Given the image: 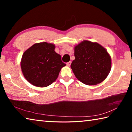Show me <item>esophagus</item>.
Wrapping results in <instances>:
<instances>
[{
    "label": "esophagus",
    "mask_w": 132,
    "mask_h": 132,
    "mask_svg": "<svg viewBox=\"0 0 132 132\" xmlns=\"http://www.w3.org/2000/svg\"><path fill=\"white\" fill-rule=\"evenodd\" d=\"M71 61H69V62H68V63H66V64H67V66H70V64H71Z\"/></svg>",
    "instance_id": "1"
}]
</instances>
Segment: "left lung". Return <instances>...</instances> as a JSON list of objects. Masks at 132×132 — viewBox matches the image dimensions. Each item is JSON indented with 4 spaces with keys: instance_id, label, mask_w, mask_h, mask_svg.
I'll list each match as a JSON object with an SVG mask.
<instances>
[{
    "instance_id": "left-lung-1",
    "label": "left lung",
    "mask_w": 132,
    "mask_h": 132,
    "mask_svg": "<svg viewBox=\"0 0 132 132\" xmlns=\"http://www.w3.org/2000/svg\"><path fill=\"white\" fill-rule=\"evenodd\" d=\"M75 56L71 68L76 77L85 84H99L110 72V55L97 42L82 41L75 46Z\"/></svg>"
}]
</instances>
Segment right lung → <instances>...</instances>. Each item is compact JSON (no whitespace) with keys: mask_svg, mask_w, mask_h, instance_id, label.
<instances>
[{"mask_svg":"<svg viewBox=\"0 0 132 132\" xmlns=\"http://www.w3.org/2000/svg\"><path fill=\"white\" fill-rule=\"evenodd\" d=\"M54 44L37 43L24 52L21 68L24 77L31 84L45 87L54 82L61 69L66 66L61 56L55 51Z\"/></svg>","mask_w":132,"mask_h":132,"instance_id":"right-lung-1","label":"right lung"}]
</instances>
